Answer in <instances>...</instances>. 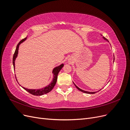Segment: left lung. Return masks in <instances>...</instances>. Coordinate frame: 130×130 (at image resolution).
<instances>
[{
  "instance_id": "1",
  "label": "left lung",
  "mask_w": 130,
  "mask_h": 130,
  "mask_svg": "<svg viewBox=\"0 0 130 130\" xmlns=\"http://www.w3.org/2000/svg\"><path fill=\"white\" fill-rule=\"evenodd\" d=\"M103 38L104 39V40H106V41H108V42H109L108 40H107V39H106L105 37H103ZM114 61H115V56H114V59H113V62H114ZM73 83H74V82H73ZM74 85L75 86V87L78 89V90H80V91H81V92H84V93H87V94H95V93H96L97 92H88V91H86V90H82V89H80L79 87H77V86L75 85V84L74 83ZM100 89V90H101Z\"/></svg>"
}]
</instances>
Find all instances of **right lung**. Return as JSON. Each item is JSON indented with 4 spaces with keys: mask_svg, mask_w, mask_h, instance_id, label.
<instances>
[{
    "mask_svg": "<svg viewBox=\"0 0 130 130\" xmlns=\"http://www.w3.org/2000/svg\"><path fill=\"white\" fill-rule=\"evenodd\" d=\"M27 38V37H26L25 38L23 39L22 40H21L20 42H19V43L17 44V45L16 46V49H15V52H14V54L13 55V68H14V71H15V59H16V58L18 56V49H19V45H20L21 43H22L23 42H24L26 40ZM63 66H64L63 63H62L60 66H57V67H55L53 69V71H52V73L53 74V80L52 81V82H50V84H49L48 86H45V87H43V88H38V89H29V88H25L24 87H22L21 85H19L18 82V83L23 89H24L25 90H26L27 92H28L30 94H32V95H37V96H40V95H44V94H45L46 93L50 92L51 90H52L53 89V88L54 87V86H55V85L56 82H57L58 74L59 72H60L61 69L63 68ZM15 78H16V76H15ZM16 80L18 82V81L17 80V78H16Z\"/></svg>",
    "mask_w": 130,
    "mask_h": 130,
    "instance_id": "add662e5",
    "label": "right lung"
}]
</instances>
